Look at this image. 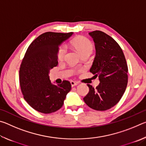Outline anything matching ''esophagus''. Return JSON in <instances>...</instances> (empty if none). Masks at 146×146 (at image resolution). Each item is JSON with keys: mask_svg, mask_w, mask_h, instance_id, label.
I'll list each match as a JSON object with an SVG mask.
<instances>
[{"mask_svg": "<svg viewBox=\"0 0 146 146\" xmlns=\"http://www.w3.org/2000/svg\"><path fill=\"white\" fill-rule=\"evenodd\" d=\"M70 83H71V86H72V87H73V86H76L78 84V82H75V81H72L71 80V82H70Z\"/></svg>", "mask_w": 146, "mask_h": 146, "instance_id": "34e87169", "label": "esophagus"}]
</instances>
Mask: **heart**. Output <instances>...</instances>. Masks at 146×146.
<instances>
[{"instance_id": "b5f03b06", "label": "heart", "mask_w": 146, "mask_h": 146, "mask_svg": "<svg viewBox=\"0 0 146 146\" xmlns=\"http://www.w3.org/2000/svg\"><path fill=\"white\" fill-rule=\"evenodd\" d=\"M71 46L73 48L84 56L85 55H90L93 50V44L88 38L84 36H78L71 41ZM67 49L64 46H61L58 48L57 53V58L58 61H63L66 57Z\"/></svg>"}]
</instances>
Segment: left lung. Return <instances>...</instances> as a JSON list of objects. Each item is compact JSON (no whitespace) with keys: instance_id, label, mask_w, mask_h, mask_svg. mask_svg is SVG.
Listing matches in <instances>:
<instances>
[{"instance_id":"obj_1","label":"left lung","mask_w":146,"mask_h":146,"mask_svg":"<svg viewBox=\"0 0 146 146\" xmlns=\"http://www.w3.org/2000/svg\"><path fill=\"white\" fill-rule=\"evenodd\" d=\"M95 42L96 55L90 72L98 76L96 89L88 84L90 91L84 98L89 107L106 111L119 102L127 84V65L122 49L111 36L101 31L89 33Z\"/></svg>"}]
</instances>
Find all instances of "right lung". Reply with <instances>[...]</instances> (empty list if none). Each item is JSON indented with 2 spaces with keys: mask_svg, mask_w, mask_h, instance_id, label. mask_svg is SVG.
I'll return each mask as SVG.
<instances>
[{
  "mask_svg": "<svg viewBox=\"0 0 146 146\" xmlns=\"http://www.w3.org/2000/svg\"><path fill=\"white\" fill-rule=\"evenodd\" d=\"M46 32L32 42L22 61L19 71L20 85L24 98L38 112L49 114L62 108L71 83L63 80L53 84L49 80V71L58 64L59 46L73 35Z\"/></svg>",
  "mask_w": 146,
  "mask_h": 146,
  "instance_id": "1",
  "label": "right lung"
}]
</instances>
